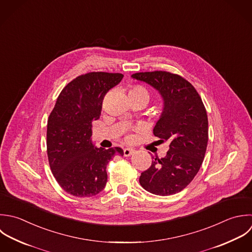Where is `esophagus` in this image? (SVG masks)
Wrapping results in <instances>:
<instances>
[{"label":"esophagus","mask_w":252,"mask_h":252,"mask_svg":"<svg viewBox=\"0 0 252 252\" xmlns=\"http://www.w3.org/2000/svg\"><path fill=\"white\" fill-rule=\"evenodd\" d=\"M133 153H134V149H131V148H126V149L124 150V156H125V157H129V156H131Z\"/></svg>","instance_id":"34e87169"}]
</instances>
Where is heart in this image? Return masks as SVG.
Returning a JSON list of instances; mask_svg holds the SVG:
<instances>
[{"mask_svg":"<svg viewBox=\"0 0 252 252\" xmlns=\"http://www.w3.org/2000/svg\"><path fill=\"white\" fill-rule=\"evenodd\" d=\"M129 93H141V94H145V95H147V96H148V98H149L148 91H147L144 87H142V86H135V87H133V88L129 91Z\"/></svg>","mask_w":252,"mask_h":252,"instance_id":"b5f03b06","label":"heart"}]
</instances>
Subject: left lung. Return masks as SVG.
I'll list each match as a JSON object with an SVG mask.
<instances>
[{
  "instance_id": "left-lung-1",
  "label": "left lung",
  "mask_w": 252,
  "mask_h": 252,
  "mask_svg": "<svg viewBox=\"0 0 252 252\" xmlns=\"http://www.w3.org/2000/svg\"><path fill=\"white\" fill-rule=\"evenodd\" d=\"M133 79L156 89L163 99V110L153 133L170 144L167 155L155 158L141 173L142 188L167 196L187 188L198 173L208 142V118L195 88L185 78L167 71L137 72Z\"/></svg>"
}]
</instances>
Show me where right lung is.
<instances>
[{
    "label": "right lung",
    "mask_w": 252,
    "mask_h": 252,
    "mask_svg": "<svg viewBox=\"0 0 252 252\" xmlns=\"http://www.w3.org/2000/svg\"><path fill=\"white\" fill-rule=\"evenodd\" d=\"M122 73L89 72L70 81L60 93L47 124V153L52 173L67 193L76 197L98 194L107 184L106 168L120 147H95L92 121L101 116L107 92Z\"/></svg>",
    "instance_id": "right-lung-1"
}]
</instances>
